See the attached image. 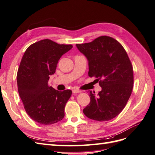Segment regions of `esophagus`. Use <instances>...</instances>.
Masks as SVG:
<instances>
[{
  "mask_svg": "<svg viewBox=\"0 0 155 155\" xmlns=\"http://www.w3.org/2000/svg\"><path fill=\"white\" fill-rule=\"evenodd\" d=\"M72 92L74 94H76V93H79V92H81V90H79V89H73L72 90Z\"/></svg>",
  "mask_w": 155,
  "mask_h": 155,
  "instance_id": "1",
  "label": "esophagus"
}]
</instances>
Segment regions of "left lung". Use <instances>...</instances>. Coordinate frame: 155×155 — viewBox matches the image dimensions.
Returning a JSON list of instances; mask_svg holds the SVG:
<instances>
[{
  "label": "left lung",
  "instance_id": "left-lung-1",
  "mask_svg": "<svg viewBox=\"0 0 155 155\" xmlns=\"http://www.w3.org/2000/svg\"><path fill=\"white\" fill-rule=\"evenodd\" d=\"M76 46L88 61V76L96 78L102 89L97 95L88 91L91 102L83 113L96 121L113 119L124 109L133 88V68L127 54L118 41L106 35Z\"/></svg>",
  "mask_w": 155,
  "mask_h": 155
}]
</instances>
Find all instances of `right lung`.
<instances>
[{
    "mask_svg": "<svg viewBox=\"0 0 155 155\" xmlns=\"http://www.w3.org/2000/svg\"><path fill=\"white\" fill-rule=\"evenodd\" d=\"M72 48L43 39L31 45L22 56L17 75L18 94L26 113L40 124H55L64 118L72 91H56L48 80L61 57Z\"/></svg>",
    "mask_w": 155,
    "mask_h": 155,
    "instance_id": "1",
    "label": "right lung"
}]
</instances>
